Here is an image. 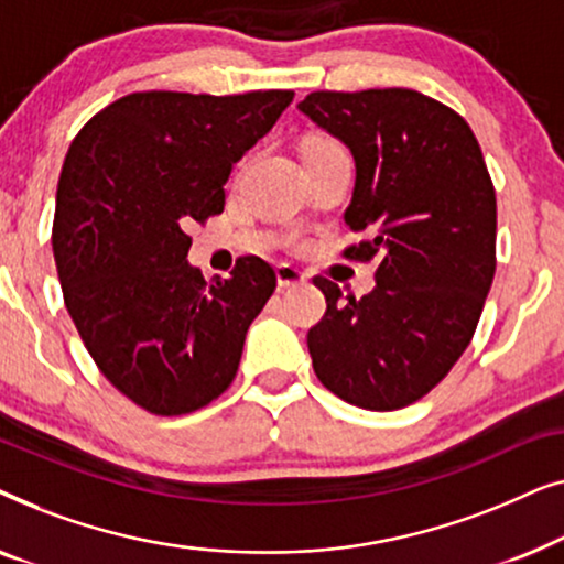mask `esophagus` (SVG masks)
<instances>
[{
    "label": "esophagus",
    "mask_w": 564,
    "mask_h": 564,
    "mask_svg": "<svg viewBox=\"0 0 564 564\" xmlns=\"http://www.w3.org/2000/svg\"><path fill=\"white\" fill-rule=\"evenodd\" d=\"M276 284H280V290L297 288V284H305V274L290 264H280L276 267Z\"/></svg>",
    "instance_id": "obj_1"
}]
</instances>
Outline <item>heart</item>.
<instances>
[{"label":"heart","instance_id":"1","mask_svg":"<svg viewBox=\"0 0 564 564\" xmlns=\"http://www.w3.org/2000/svg\"><path fill=\"white\" fill-rule=\"evenodd\" d=\"M323 143H330V141H311L307 145H323Z\"/></svg>","mask_w":564,"mask_h":564}]
</instances>
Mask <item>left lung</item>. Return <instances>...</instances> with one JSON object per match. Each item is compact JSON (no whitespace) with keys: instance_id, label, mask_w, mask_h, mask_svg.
<instances>
[{"instance_id":"8db88e82","label":"left lung","mask_w":564,"mask_h":564,"mask_svg":"<svg viewBox=\"0 0 564 564\" xmlns=\"http://www.w3.org/2000/svg\"><path fill=\"white\" fill-rule=\"evenodd\" d=\"M297 110L357 164L344 220L377 259L357 300L326 276V315L307 334L318 380L365 411H398L434 390L473 341L496 274V189L462 115L413 89L311 91Z\"/></svg>"}]
</instances>
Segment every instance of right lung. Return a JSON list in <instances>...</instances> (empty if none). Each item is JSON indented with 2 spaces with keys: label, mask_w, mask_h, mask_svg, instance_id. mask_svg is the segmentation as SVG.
I'll return each mask as SVG.
<instances>
[{
  "label": "right lung",
  "mask_w": 564,
  "mask_h": 564,
  "mask_svg": "<svg viewBox=\"0 0 564 564\" xmlns=\"http://www.w3.org/2000/svg\"><path fill=\"white\" fill-rule=\"evenodd\" d=\"M295 91H135L74 138L53 218L66 311L99 372L156 415H182L228 390L246 330L276 288L241 257L205 282L187 261V223L223 213L230 169Z\"/></svg>",
  "instance_id": "right-lung-1"
}]
</instances>
